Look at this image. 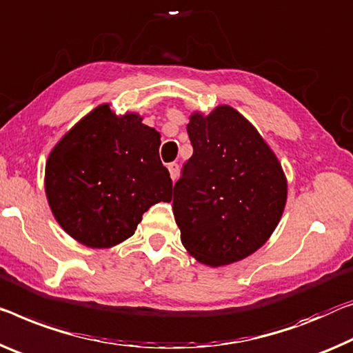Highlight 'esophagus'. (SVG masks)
I'll list each match as a JSON object with an SVG mask.
<instances>
[{"label":"esophagus","mask_w":353,"mask_h":353,"mask_svg":"<svg viewBox=\"0 0 353 353\" xmlns=\"http://www.w3.org/2000/svg\"><path fill=\"white\" fill-rule=\"evenodd\" d=\"M169 172H170L172 181H176L178 175H180V165H178L176 162H172V164H169Z\"/></svg>","instance_id":"obj_1"}]
</instances>
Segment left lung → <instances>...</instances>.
Masks as SVG:
<instances>
[{
    "label": "left lung",
    "mask_w": 353,
    "mask_h": 353,
    "mask_svg": "<svg viewBox=\"0 0 353 353\" xmlns=\"http://www.w3.org/2000/svg\"><path fill=\"white\" fill-rule=\"evenodd\" d=\"M194 153L173 188V214L186 251L207 267L240 262L262 248L283 218L287 178L254 128L230 105L189 117Z\"/></svg>",
    "instance_id": "8db88e82"
}]
</instances>
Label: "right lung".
I'll return each instance as SVG.
<instances>
[{"mask_svg":"<svg viewBox=\"0 0 353 353\" xmlns=\"http://www.w3.org/2000/svg\"><path fill=\"white\" fill-rule=\"evenodd\" d=\"M142 121L137 112L117 115L110 104H101L48 154V207L80 245H120L134 235L151 205L170 202V173L159 159L161 134Z\"/></svg>","mask_w":353,"mask_h":353,"instance_id":"right-lung-1","label":"right lung"}]
</instances>
